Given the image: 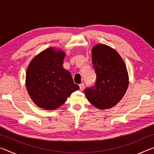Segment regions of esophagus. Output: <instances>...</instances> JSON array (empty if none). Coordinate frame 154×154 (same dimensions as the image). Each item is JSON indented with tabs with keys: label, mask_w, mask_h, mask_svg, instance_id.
I'll return each mask as SVG.
<instances>
[{
	"label": "esophagus",
	"mask_w": 154,
	"mask_h": 154,
	"mask_svg": "<svg viewBox=\"0 0 154 154\" xmlns=\"http://www.w3.org/2000/svg\"><path fill=\"white\" fill-rule=\"evenodd\" d=\"M79 89L81 91H83V89H84V84H83V83H82L79 84Z\"/></svg>",
	"instance_id": "esophagus-1"
}]
</instances>
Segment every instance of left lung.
I'll use <instances>...</instances> for the list:
<instances>
[{
    "label": "left lung",
    "mask_w": 154,
    "mask_h": 154,
    "mask_svg": "<svg viewBox=\"0 0 154 154\" xmlns=\"http://www.w3.org/2000/svg\"><path fill=\"white\" fill-rule=\"evenodd\" d=\"M96 75L94 85L84 90L88 101L99 109L113 107L121 100L128 86L126 65L115 49L98 44L92 51Z\"/></svg>",
    "instance_id": "1"
}]
</instances>
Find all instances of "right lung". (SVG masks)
Returning <instances> with one entry per match:
<instances>
[{
	"instance_id": "right-lung-1",
	"label": "right lung",
	"mask_w": 154,
	"mask_h": 154,
	"mask_svg": "<svg viewBox=\"0 0 154 154\" xmlns=\"http://www.w3.org/2000/svg\"><path fill=\"white\" fill-rule=\"evenodd\" d=\"M65 53L50 48L34 58L26 75V85L33 102L41 108L54 110L79 89L71 72L64 69Z\"/></svg>"
}]
</instances>
